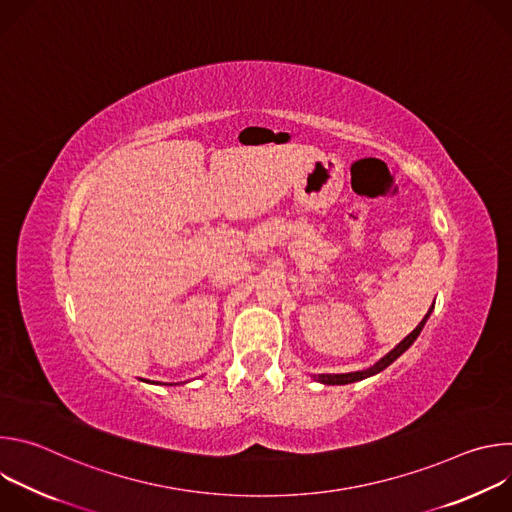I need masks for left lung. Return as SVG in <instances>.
Returning a JSON list of instances; mask_svg holds the SVG:
<instances>
[{"label":"left lung","instance_id":"1","mask_svg":"<svg viewBox=\"0 0 512 512\" xmlns=\"http://www.w3.org/2000/svg\"><path fill=\"white\" fill-rule=\"evenodd\" d=\"M431 310H433V306L427 310V314L423 316V320L417 324V328L409 334V336H405L391 352H387L379 362H375L373 367H369V369H364V371H356V373H342V375H314V379L316 381H320V383H324V385H348V383H354V381H362V379H367V377H373V375H377V373H381V371H385L391 362H395L415 340H417V336L421 334V330H423V326H425V322H427V318H429V314H431Z\"/></svg>","mask_w":512,"mask_h":512}]
</instances>
